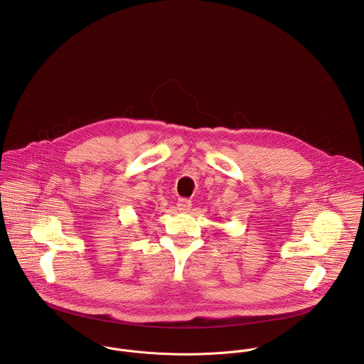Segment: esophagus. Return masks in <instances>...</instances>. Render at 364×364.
Here are the masks:
<instances>
[{
	"label": "esophagus",
	"mask_w": 364,
	"mask_h": 364,
	"mask_svg": "<svg viewBox=\"0 0 364 364\" xmlns=\"http://www.w3.org/2000/svg\"><path fill=\"white\" fill-rule=\"evenodd\" d=\"M176 206H178V210L181 211V213H188L191 208H192V202L189 200V199H185V198H181L179 200H178V203H176Z\"/></svg>",
	"instance_id": "obj_1"
}]
</instances>
